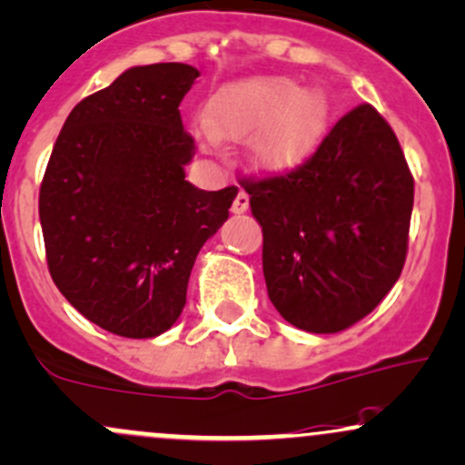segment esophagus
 <instances>
[{
	"label": "esophagus",
	"instance_id": "34e87169",
	"mask_svg": "<svg viewBox=\"0 0 465 465\" xmlns=\"http://www.w3.org/2000/svg\"><path fill=\"white\" fill-rule=\"evenodd\" d=\"M249 209V193L247 192H238V196H236V201H233V205H232V212L233 213H244Z\"/></svg>",
	"mask_w": 465,
	"mask_h": 465
}]
</instances>
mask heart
<instances>
[{
	"label": "heart",
	"instance_id": "obj_1",
	"mask_svg": "<svg viewBox=\"0 0 465 465\" xmlns=\"http://www.w3.org/2000/svg\"><path fill=\"white\" fill-rule=\"evenodd\" d=\"M205 143H249V158L267 174L302 165L318 147L326 125L322 92L300 90L287 76L260 74L232 81L209 96L203 112Z\"/></svg>",
	"mask_w": 465,
	"mask_h": 465
}]
</instances>
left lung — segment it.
Wrapping results in <instances>:
<instances>
[{
    "label": "left lung",
    "mask_w": 465,
    "mask_h": 465,
    "mask_svg": "<svg viewBox=\"0 0 465 465\" xmlns=\"http://www.w3.org/2000/svg\"><path fill=\"white\" fill-rule=\"evenodd\" d=\"M242 187L262 227L269 300L289 324L338 333L400 280L415 183L373 105L341 116L298 170Z\"/></svg>",
    "instance_id": "obj_1"
}]
</instances>
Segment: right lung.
I'll list each match as a JSON object with an SVG mask.
<instances>
[{"instance_id": "1", "label": "right lung", "mask_w": 465, "mask_h": 465, "mask_svg": "<svg viewBox=\"0 0 465 465\" xmlns=\"http://www.w3.org/2000/svg\"><path fill=\"white\" fill-rule=\"evenodd\" d=\"M187 64L125 70L85 96L61 127L39 190L45 258L84 318L124 338H156L185 307L198 252L229 218L238 187L185 181L193 139Z\"/></svg>"}]
</instances>
